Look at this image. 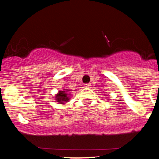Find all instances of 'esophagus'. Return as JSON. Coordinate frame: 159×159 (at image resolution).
<instances>
[{"instance_id":"esophagus-1","label":"esophagus","mask_w":159,"mask_h":159,"mask_svg":"<svg viewBox=\"0 0 159 159\" xmlns=\"http://www.w3.org/2000/svg\"><path fill=\"white\" fill-rule=\"evenodd\" d=\"M84 86H85V87H87V88H90L91 87L90 84H85Z\"/></svg>"}]
</instances>
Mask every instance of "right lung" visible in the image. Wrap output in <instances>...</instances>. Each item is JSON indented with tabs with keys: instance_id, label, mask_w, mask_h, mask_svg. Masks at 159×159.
<instances>
[{
	"instance_id": "add662e5",
	"label": "right lung",
	"mask_w": 159,
	"mask_h": 159,
	"mask_svg": "<svg viewBox=\"0 0 159 159\" xmlns=\"http://www.w3.org/2000/svg\"><path fill=\"white\" fill-rule=\"evenodd\" d=\"M55 98L57 101V102H60L61 104H63L66 102L69 101L68 94H67L66 92H65V91H60L59 93L57 94Z\"/></svg>"
}]
</instances>
